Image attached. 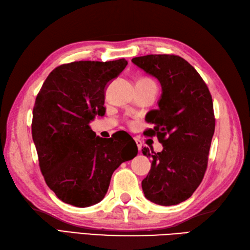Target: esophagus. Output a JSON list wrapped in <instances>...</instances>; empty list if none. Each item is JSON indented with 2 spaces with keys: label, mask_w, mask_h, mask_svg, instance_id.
<instances>
[{
  "label": "esophagus",
  "mask_w": 250,
  "mask_h": 250,
  "mask_svg": "<svg viewBox=\"0 0 250 250\" xmlns=\"http://www.w3.org/2000/svg\"><path fill=\"white\" fill-rule=\"evenodd\" d=\"M134 139H135V143H136V145H137V148H138V150L140 151V150H142V146H143L142 140L138 139V138H134Z\"/></svg>",
  "instance_id": "1"
}]
</instances>
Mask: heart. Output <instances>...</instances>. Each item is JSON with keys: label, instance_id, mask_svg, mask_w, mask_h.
<instances>
[{"label": "heart", "instance_id": "obj_1", "mask_svg": "<svg viewBox=\"0 0 250 250\" xmlns=\"http://www.w3.org/2000/svg\"><path fill=\"white\" fill-rule=\"evenodd\" d=\"M138 82H142V83H145V84H149V85H153V86L156 87L155 82L150 78H143V79H140Z\"/></svg>", "mask_w": 250, "mask_h": 250}]
</instances>
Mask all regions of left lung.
<instances>
[{
    "label": "left lung",
    "mask_w": 250,
    "mask_h": 250,
    "mask_svg": "<svg viewBox=\"0 0 250 250\" xmlns=\"http://www.w3.org/2000/svg\"><path fill=\"white\" fill-rule=\"evenodd\" d=\"M132 62L157 78L163 91L149 120L154 127L146 132L164 149H143L152 159L143 191L157 205H177L193 194L207 169L215 127L212 97L196 69L180 56L148 55Z\"/></svg>",
    "instance_id": "8db88e82"
}]
</instances>
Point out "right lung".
Returning <instances> with one entry per match:
<instances>
[{"mask_svg":"<svg viewBox=\"0 0 250 250\" xmlns=\"http://www.w3.org/2000/svg\"><path fill=\"white\" fill-rule=\"evenodd\" d=\"M125 59L75 61L56 67L37 95L31 134L47 186L76 207L99 203L113 172L137 155L116 138L96 136L89 123L105 113V88L126 66Z\"/></svg>","mask_w":250,"mask_h":250,"instance_id":"1","label":"right lung"}]
</instances>
